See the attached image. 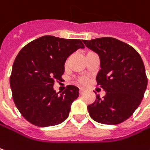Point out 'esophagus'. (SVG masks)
<instances>
[{
	"instance_id": "1",
	"label": "esophagus",
	"mask_w": 150,
	"mask_h": 150,
	"mask_svg": "<svg viewBox=\"0 0 150 150\" xmlns=\"http://www.w3.org/2000/svg\"><path fill=\"white\" fill-rule=\"evenodd\" d=\"M83 93V90L80 89V90H79V94H80V95H82Z\"/></svg>"
}]
</instances>
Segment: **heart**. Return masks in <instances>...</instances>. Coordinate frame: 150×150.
Returning a JSON list of instances; mask_svg holds the SVG:
<instances>
[{"label":"heart","mask_w":150,"mask_h":150,"mask_svg":"<svg viewBox=\"0 0 150 150\" xmlns=\"http://www.w3.org/2000/svg\"><path fill=\"white\" fill-rule=\"evenodd\" d=\"M77 83L79 84V85H86L88 83H89V79L87 77H79L77 79Z\"/></svg>","instance_id":"heart-1"}]
</instances>
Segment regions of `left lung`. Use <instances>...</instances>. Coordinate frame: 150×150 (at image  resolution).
Wrapping results in <instances>:
<instances>
[{
	"instance_id": "left-lung-1",
	"label": "left lung",
	"mask_w": 150,
	"mask_h": 150,
	"mask_svg": "<svg viewBox=\"0 0 150 150\" xmlns=\"http://www.w3.org/2000/svg\"><path fill=\"white\" fill-rule=\"evenodd\" d=\"M87 48L100 56L97 86L106 91L88 106L91 118L101 124L117 125L130 118L142 102L148 84L140 54L129 44L116 38L83 40Z\"/></svg>"
}]
</instances>
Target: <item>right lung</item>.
I'll list each match as a JSON object with an SVG mask.
<instances>
[{"label": "right lung", "mask_w": 150, "mask_h": 150, "mask_svg": "<svg viewBox=\"0 0 150 150\" xmlns=\"http://www.w3.org/2000/svg\"><path fill=\"white\" fill-rule=\"evenodd\" d=\"M83 48L80 39L43 36L19 51L13 65L10 86L17 108L27 121L45 127L67 119L79 90L67 85L59 95L53 86L54 81L62 79L67 57Z\"/></svg>", "instance_id": "add662e5"}]
</instances>
